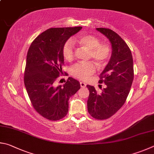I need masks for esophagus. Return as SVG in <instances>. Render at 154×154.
Returning a JSON list of instances; mask_svg holds the SVG:
<instances>
[{
    "instance_id": "obj_1",
    "label": "esophagus",
    "mask_w": 154,
    "mask_h": 154,
    "mask_svg": "<svg viewBox=\"0 0 154 154\" xmlns=\"http://www.w3.org/2000/svg\"><path fill=\"white\" fill-rule=\"evenodd\" d=\"M80 87L82 88H85V87H86V86H87V84H86L85 82H80Z\"/></svg>"
}]
</instances>
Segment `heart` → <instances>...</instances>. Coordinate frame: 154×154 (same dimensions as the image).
I'll list each match as a JSON object with an SVG mask.
<instances>
[{"label": "heart", "mask_w": 154, "mask_h": 154, "mask_svg": "<svg viewBox=\"0 0 154 154\" xmlns=\"http://www.w3.org/2000/svg\"><path fill=\"white\" fill-rule=\"evenodd\" d=\"M75 42L84 49L88 51V58L93 59L99 66L107 63L111 55V48L106 43H100L97 38L90 34H85L75 39ZM62 55L67 61L74 59V46L71 40L64 43L62 47ZM96 67L93 62L76 63L71 68V74L80 80L87 79L94 74Z\"/></svg>", "instance_id": "obj_1"}]
</instances>
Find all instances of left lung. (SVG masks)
<instances>
[{
    "mask_svg": "<svg viewBox=\"0 0 154 154\" xmlns=\"http://www.w3.org/2000/svg\"><path fill=\"white\" fill-rule=\"evenodd\" d=\"M96 29L109 39L112 53L99 75V83H105L106 87L97 93L93 86H87L89 90L87 108L93 118L105 120L116 114L125 103L134 79L133 59L128 46L117 33L108 28Z\"/></svg>",
    "mask_w": 154,
    "mask_h": 154,
    "instance_id": "obj_1",
    "label": "left lung"
}]
</instances>
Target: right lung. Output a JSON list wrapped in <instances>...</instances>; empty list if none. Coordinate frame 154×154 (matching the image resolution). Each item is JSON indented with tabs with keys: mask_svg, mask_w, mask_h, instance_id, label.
Segmentation results:
<instances>
[{
	"mask_svg": "<svg viewBox=\"0 0 154 154\" xmlns=\"http://www.w3.org/2000/svg\"><path fill=\"white\" fill-rule=\"evenodd\" d=\"M82 29L53 28L38 36L29 47L24 72V85L35 110L50 120H59L68 112V101L80 88V82L69 77L65 84L55 85L62 73V47Z\"/></svg>",
	"mask_w": 154,
	"mask_h": 154,
	"instance_id": "right-lung-1",
	"label": "right lung"
}]
</instances>
